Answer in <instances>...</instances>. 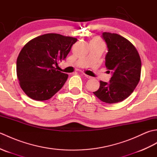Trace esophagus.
Here are the masks:
<instances>
[{
  "label": "esophagus",
  "instance_id": "34e87169",
  "mask_svg": "<svg viewBox=\"0 0 157 157\" xmlns=\"http://www.w3.org/2000/svg\"><path fill=\"white\" fill-rule=\"evenodd\" d=\"M84 75L86 77V78H87L88 79H90L92 77L91 76H89V75H86V74H84Z\"/></svg>",
  "mask_w": 157,
  "mask_h": 157
}]
</instances>
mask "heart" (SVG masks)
<instances>
[{
    "label": "heart",
    "mask_w": 157,
    "mask_h": 157,
    "mask_svg": "<svg viewBox=\"0 0 157 157\" xmlns=\"http://www.w3.org/2000/svg\"><path fill=\"white\" fill-rule=\"evenodd\" d=\"M95 40V41H96V42H101V40H97V39H96V40Z\"/></svg>",
    "instance_id": "1"
}]
</instances>
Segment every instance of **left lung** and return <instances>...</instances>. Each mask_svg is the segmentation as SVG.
<instances>
[{"instance_id": "1", "label": "left lung", "mask_w": 157, "mask_h": 157, "mask_svg": "<svg viewBox=\"0 0 157 157\" xmlns=\"http://www.w3.org/2000/svg\"><path fill=\"white\" fill-rule=\"evenodd\" d=\"M107 45L105 65L112 77L109 83L100 81L94 95L109 104L123 101L134 92L140 79L141 59L135 46L117 34L103 32Z\"/></svg>"}]
</instances>
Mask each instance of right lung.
<instances>
[{
    "label": "right lung",
    "instance_id": "add662e5",
    "mask_svg": "<svg viewBox=\"0 0 157 157\" xmlns=\"http://www.w3.org/2000/svg\"><path fill=\"white\" fill-rule=\"evenodd\" d=\"M78 41L59 34H46L29 41L17 59V75L25 94L36 101H46L62 88L68 75L55 66L64 60Z\"/></svg>",
    "mask_w": 157,
    "mask_h": 157
}]
</instances>
